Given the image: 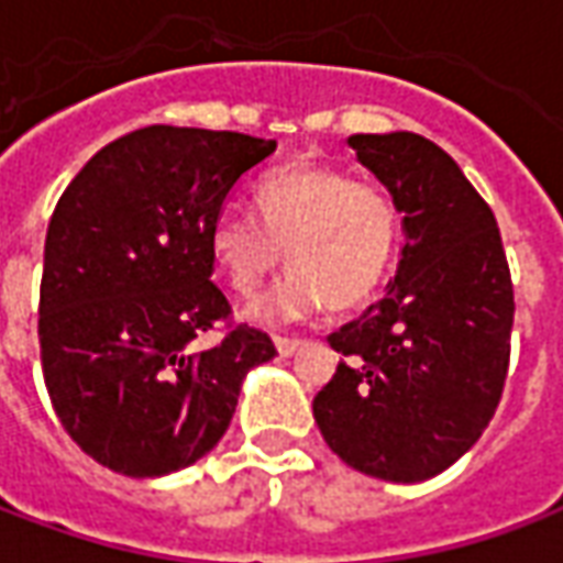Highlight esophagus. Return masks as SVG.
Masks as SVG:
<instances>
[{
    "label": "esophagus",
    "instance_id": "esophagus-1",
    "mask_svg": "<svg viewBox=\"0 0 563 563\" xmlns=\"http://www.w3.org/2000/svg\"><path fill=\"white\" fill-rule=\"evenodd\" d=\"M274 346H277L280 355H292L301 350V341H295V338H274Z\"/></svg>",
    "mask_w": 563,
    "mask_h": 563
}]
</instances>
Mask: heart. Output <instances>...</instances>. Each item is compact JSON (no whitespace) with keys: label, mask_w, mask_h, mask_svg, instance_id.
I'll return each instance as SVG.
<instances>
[{"label":"heart","mask_w":563,"mask_h":563,"mask_svg":"<svg viewBox=\"0 0 563 563\" xmlns=\"http://www.w3.org/2000/svg\"><path fill=\"white\" fill-rule=\"evenodd\" d=\"M256 217L222 210L210 225V258L234 292L256 295L286 253L289 274L246 317L286 325L322 307L365 305L395 265L404 213L389 186L355 180L334 165H289L256 184Z\"/></svg>","instance_id":"heart-1"}]
</instances>
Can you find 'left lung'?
<instances>
[{
    "instance_id": "1",
    "label": "left lung",
    "mask_w": 563,
    "mask_h": 563,
    "mask_svg": "<svg viewBox=\"0 0 563 563\" xmlns=\"http://www.w3.org/2000/svg\"><path fill=\"white\" fill-rule=\"evenodd\" d=\"M350 147L398 198L404 250L386 295L329 334L343 358L313 416L350 467L422 483L483 437L504 395L507 253L492 208L434 141L389 132Z\"/></svg>"
}]
</instances>
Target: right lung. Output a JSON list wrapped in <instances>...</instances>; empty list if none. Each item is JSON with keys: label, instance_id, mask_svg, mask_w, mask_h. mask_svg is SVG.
Instances as JSON below:
<instances>
[{"label": "right lung", "instance_id": "right-lung-1", "mask_svg": "<svg viewBox=\"0 0 563 563\" xmlns=\"http://www.w3.org/2000/svg\"><path fill=\"white\" fill-rule=\"evenodd\" d=\"M277 141L144 126L92 156L56 201L44 241L38 343L68 437L123 476L196 464L232 422L250 367L277 350L232 325L210 225ZM227 322L223 341H191Z\"/></svg>", "mask_w": 563, "mask_h": 563}]
</instances>
